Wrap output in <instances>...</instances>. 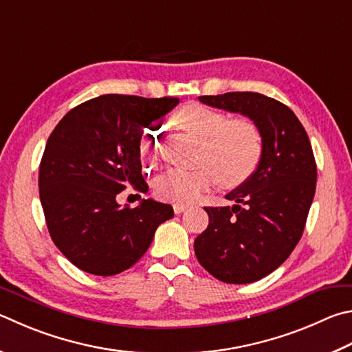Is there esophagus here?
Masks as SVG:
<instances>
[{"mask_svg": "<svg viewBox=\"0 0 352 352\" xmlns=\"http://www.w3.org/2000/svg\"><path fill=\"white\" fill-rule=\"evenodd\" d=\"M186 209H188L186 204H178V203L174 204V212H175V214H182V212H184V210H186Z\"/></svg>", "mask_w": 352, "mask_h": 352, "instance_id": "obj_1", "label": "esophagus"}]
</instances>
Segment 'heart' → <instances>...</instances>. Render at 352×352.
Returning <instances> with one entry per match:
<instances>
[{
    "label": "heart",
    "instance_id": "obj_1",
    "mask_svg": "<svg viewBox=\"0 0 352 352\" xmlns=\"http://www.w3.org/2000/svg\"><path fill=\"white\" fill-rule=\"evenodd\" d=\"M175 123L200 140L194 169H172L158 177L154 190L160 200L178 204L195 201L215 182L235 188L251 177L263 154L261 132L251 118L228 120L225 113L203 104H186L175 115ZM155 127L144 131L140 140V152L148 162L155 158L160 135Z\"/></svg>",
    "mask_w": 352,
    "mask_h": 352
}]
</instances>
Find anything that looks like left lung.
<instances>
[{
    "label": "left lung",
    "mask_w": 352,
    "mask_h": 352,
    "mask_svg": "<svg viewBox=\"0 0 352 352\" xmlns=\"http://www.w3.org/2000/svg\"><path fill=\"white\" fill-rule=\"evenodd\" d=\"M198 100L251 118L261 132L263 154L254 174L226 195L234 206L204 208L209 225L194 241L197 260L225 283L257 282L302 239L317 182L308 133L289 107L257 92Z\"/></svg>",
    "instance_id": "left-lung-1"
}]
</instances>
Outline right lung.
Instances as JSON below:
<instances>
[{
  "mask_svg": "<svg viewBox=\"0 0 352 352\" xmlns=\"http://www.w3.org/2000/svg\"><path fill=\"white\" fill-rule=\"evenodd\" d=\"M178 98L107 94L69 111L50 133L41 158L40 200L55 246L81 271L115 276L143 257L170 204L142 200L121 208L117 195L148 190L140 140Z\"/></svg>",
  "mask_w": 352,
  "mask_h": 352,
  "instance_id": "1",
  "label": "right lung"
}]
</instances>
